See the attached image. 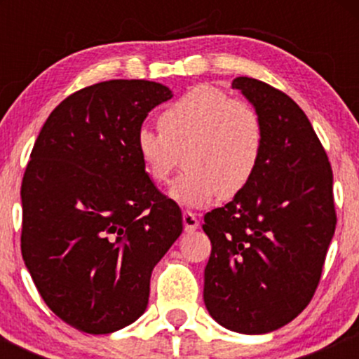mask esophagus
Masks as SVG:
<instances>
[{"instance_id":"1","label":"esophagus","mask_w":359,"mask_h":359,"mask_svg":"<svg viewBox=\"0 0 359 359\" xmlns=\"http://www.w3.org/2000/svg\"><path fill=\"white\" fill-rule=\"evenodd\" d=\"M182 221H184L185 231H187V233L196 231V229L199 228V219H197V216L192 211H184Z\"/></svg>"}]
</instances>
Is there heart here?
<instances>
[{"instance_id":"heart-1","label":"heart","mask_w":359,"mask_h":359,"mask_svg":"<svg viewBox=\"0 0 359 359\" xmlns=\"http://www.w3.org/2000/svg\"><path fill=\"white\" fill-rule=\"evenodd\" d=\"M158 128H140L135 148L143 170L158 185L168 182L182 151L187 168L172 197L185 205L209 204L219 194L238 196L257 174L265 150V125L257 108L208 84L168 104Z\"/></svg>"}]
</instances>
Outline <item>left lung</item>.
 Wrapping results in <instances>:
<instances>
[{"label": "left lung", "instance_id": "1", "mask_svg": "<svg viewBox=\"0 0 359 359\" xmlns=\"http://www.w3.org/2000/svg\"><path fill=\"white\" fill-rule=\"evenodd\" d=\"M233 88L262 116L265 150L245 191L204 216V302L224 327L265 334L295 319L319 285L336 229L332 168L292 97L251 77Z\"/></svg>", "mask_w": 359, "mask_h": 359}]
</instances>
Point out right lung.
<instances>
[{"label":"right lung","instance_id":"add662e5","mask_svg":"<svg viewBox=\"0 0 359 359\" xmlns=\"http://www.w3.org/2000/svg\"><path fill=\"white\" fill-rule=\"evenodd\" d=\"M172 97L158 82L114 79L52 111L22 182V255L48 309L88 334L145 312L151 270L182 233V212L143 170L135 137Z\"/></svg>","mask_w":359,"mask_h":359}]
</instances>
